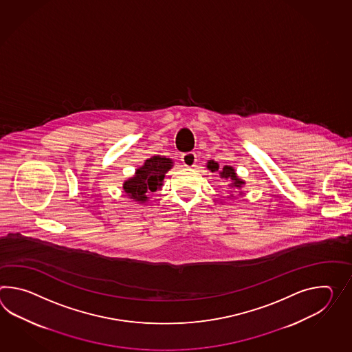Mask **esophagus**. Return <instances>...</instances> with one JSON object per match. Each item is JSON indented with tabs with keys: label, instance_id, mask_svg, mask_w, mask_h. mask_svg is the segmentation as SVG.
<instances>
[{
	"label": "esophagus",
	"instance_id": "esophagus-1",
	"mask_svg": "<svg viewBox=\"0 0 352 352\" xmlns=\"http://www.w3.org/2000/svg\"><path fill=\"white\" fill-rule=\"evenodd\" d=\"M180 160H182V163L184 164V166L192 168V166H195V163H197V155H195V153H193V151L186 153V154L182 155Z\"/></svg>",
	"mask_w": 352,
	"mask_h": 352
}]
</instances>
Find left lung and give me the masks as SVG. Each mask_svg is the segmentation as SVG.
Returning <instances> with one entry per match:
<instances>
[{"mask_svg":"<svg viewBox=\"0 0 352 352\" xmlns=\"http://www.w3.org/2000/svg\"><path fill=\"white\" fill-rule=\"evenodd\" d=\"M207 168H208L211 172H217L219 165L217 164L214 160H210L208 164H207ZM219 175H221V178H223V179L232 180L231 187L241 188V186L243 184V180L237 178V175H236V173H234V169H232V166H228V165L223 166L222 170L219 172Z\"/></svg>","mask_w":352,"mask_h":352,"instance_id":"left-lung-1","label":"left lung"}]
</instances>
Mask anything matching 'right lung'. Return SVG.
<instances>
[{
	"mask_svg": "<svg viewBox=\"0 0 352 352\" xmlns=\"http://www.w3.org/2000/svg\"><path fill=\"white\" fill-rule=\"evenodd\" d=\"M172 168V160L168 157H153L136 170L135 177L126 180L124 189L126 193L139 202H145L151 192L163 186L165 173Z\"/></svg>",
	"mask_w": 352,
	"mask_h": 352,
	"instance_id": "right-lung-1",
	"label": "right lung"
}]
</instances>
